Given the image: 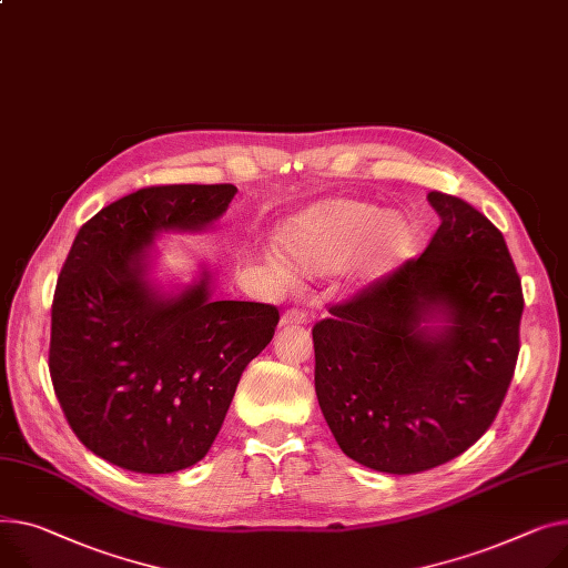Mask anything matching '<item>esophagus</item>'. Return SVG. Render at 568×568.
Here are the masks:
<instances>
[{"label": "esophagus", "instance_id": "esophagus-1", "mask_svg": "<svg viewBox=\"0 0 568 568\" xmlns=\"http://www.w3.org/2000/svg\"><path fill=\"white\" fill-rule=\"evenodd\" d=\"M306 322H308V313L298 311V308H290V311H285L283 317H281V324H283V326H287V324H306Z\"/></svg>", "mask_w": 568, "mask_h": 568}]
</instances>
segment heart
I'll list each match as a JSON object with an SVG mask.
<instances>
[{
  "label": "heart",
  "instance_id": "b5f03b06",
  "mask_svg": "<svg viewBox=\"0 0 568 568\" xmlns=\"http://www.w3.org/2000/svg\"><path fill=\"white\" fill-rule=\"evenodd\" d=\"M278 248L290 267L306 276L335 272L354 257L363 283L384 278L410 255V223L367 201L335 199L317 203L278 233Z\"/></svg>",
  "mask_w": 568,
  "mask_h": 568
}]
</instances>
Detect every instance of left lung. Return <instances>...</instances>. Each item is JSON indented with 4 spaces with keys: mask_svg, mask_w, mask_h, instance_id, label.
Segmentation results:
<instances>
[{
    "mask_svg": "<svg viewBox=\"0 0 568 568\" xmlns=\"http://www.w3.org/2000/svg\"><path fill=\"white\" fill-rule=\"evenodd\" d=\"M427 199L440 225L425 253L313 326L328 429L349 459L390 475L436 468L477 443L520 349L523 290L503 233L457 196Z\"/></svg>",
    "mask_w": 568,
    "mask_h": 568,
    "instance_id": "obj_1",
    "label": "left lung"
}]
</instances>
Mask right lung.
<instances>
[{"label":"right lung","instance_id":"1","mask_svg":"<svg viewBox=\"0 0 568 568\" xmlns=\"http://www.w3.org/2000/svg\"><path fill=\"white\" fill-rule=\"evenodd\" d=\"M235 184L145 186L89 219L52 301L50 376L65 420L93 455L164 475L212 447L244 367L274 337L278 308L210 298V274L173 296L148 274L162 231H205Z\"/></svg>","mask_w":568,"mask_h":568}]
</instances>
